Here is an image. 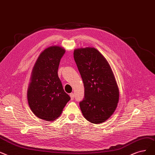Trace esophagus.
Segmentation results:
<instances>
[{
	"label": "esophagus",
	"mask_w": 155,
	"mask_h": 155,
	"mask_svg": "<svg viewBox=\"0 0 155 155\" xmlns=\"http://www.w3.org/2000/svg\"><path fill=\"white\" fill-rule=\"evenodd\" d=\"M70 97L71 98V100H74V93H71L70 94Z\"/></svg>",
	"instance_id": "34e87169"
}]
</instances>
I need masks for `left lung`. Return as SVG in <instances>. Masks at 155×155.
Here are the masks:
<instances>
[{
    "label": "left lung",
    "mask_w": 155,
    "mask_h": 155,
    "mask_svg": "<svg viewBox=\"0 0 155 155\" xmlns=\"http://www.w3.org/2000/svg\"><path fill=\"white\" fill-rule=\"evenodd\" d=\"M74 58L84 87V98L79 103L82 114L93 124L104 122L114 114L119 100L111 67L94 47L75 49Z\"/></svg>",
    "instance_id": "obj_1"
}]
</instances>
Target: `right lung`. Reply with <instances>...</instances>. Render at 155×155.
I'll return each mask as SVG.
<instances>
[{
    "label": "right lung",
    "instance_id": "obj_1",
    "mask_svg": "<svg viewBox=\"0 0 155 155\" xmlns=\"http://www.w3.org/2000/svg\"><path fill=\"white\" fill-rule=\"evenodd\" d=\"M65 50L57 45L45 48L38 56L31 72L27 98L29 108L39 119L54 121L71 100L58 76V69Z\"/></svg>",
    "mask_w": 155,
    "mask_h": 155
}]
</instances>
